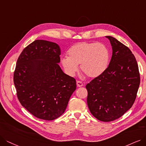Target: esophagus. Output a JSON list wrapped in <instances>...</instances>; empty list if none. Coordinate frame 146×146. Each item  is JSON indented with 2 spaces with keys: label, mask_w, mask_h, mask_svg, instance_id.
<instances>
[{
  "label": "esophagus",
  "mask_w": 146,
  "mask_h": 146,
  "mask_svg": "<svg viewBox=\"0 0 146 146\" xmlns=\"http://www.w3.org/2000/svg\"><path fill=\"white\" fill-rule=\"evenodd\" d=\"M77 87H82L83 86V84L81 82V81H77Z\"/></svg>",
  "instance_id": "esophagus-1"
}]
</instances>
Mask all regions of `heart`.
<instances>
[{
  "instance_id": "1",
  "label": "heart",
  "mask_w": 146,
  "mask_h": 146,
  "mask_svg": "<svg viewBox=\"0 0 146 146\" xmlns=\"http://www.w3.org/2000/svg\"><path fill=\"white\" fill-rule=\"evenodd\" d=\"M68 57L61 58L62 65L70 76H74L80 65L81 71L87 77L96 78L106 71L110 53L107 46L100 42H80L68 50Z\"/></svg>"
}]
</instances>
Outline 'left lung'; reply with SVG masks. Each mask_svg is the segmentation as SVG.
Returning <instances> with one entry per match:
<instances>
[{
	"label": "left lung",
	"instance_id": "8db88e82",
	"mask_svg": "<svg viewBox=\"0 0 146 146\" xmlns=\"http://www.w3.org/2000/svg\"><path fill=\"white\" fill-rule=\"evenodd\" d=\"M106 38L113 50L109 65L86 88L90 113L98 120L108 122L120 118L132 107L140 77L136 59L130 49L112 36Z\"/></svg>",
	"mask_w": 146,
	"mask_h": 146
}]
</instances>
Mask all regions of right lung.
<instances>
[{
  "mask_svg": "<svg viewBox=\"0 0 146 146\" xmlns=\"http://www.w3.org/2000/svg\"><path fill=\"white\" fill-rule=\"evenodd\" d=\"M58 44L35 40L17 60L14 83L21 106L36 117L53 120L65 112L76 89V80L64 73L59 63Z\"/></svg>",
  "mask_w": 146,
  "mask_h": 146,
  "instance_id": "obj_1",
  "label": "right lung"
}]
</instances>
